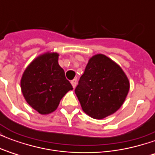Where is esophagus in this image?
<instances>
[{
  "label": "esophagus",
  "instance_id": "obj_1",
  "mask_svg": "<svg viewBox=\"0 0 155 155\" xmlns=\"http://www.w3.org/2000/svg\"><path fill=\"white\" fill-rule=\"evenodd\" d=\"M76 84H77V80H76V79H74V80H72V81H71V84H72L73 88H75Z\"/></svg>",
  "mask_w": 155,
  "mask_h": 155
}]
</instances>
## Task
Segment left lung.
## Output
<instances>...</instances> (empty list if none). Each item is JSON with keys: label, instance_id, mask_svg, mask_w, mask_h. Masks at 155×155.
<instances>
[{"label": "left lung", "instance_id": "8db88e82", "mask_svg": "<svg viewBox=\"0 0 155 155\" xmlns=\"http://www.w3.org/2000/svg\"><path fill=\"white\" fill-rule=\"evenodd\" d=\"M129 91L130 81L120 65L97 54L88 61L74 92L84 113L102 120L122 106Z\"/></svg>", "mask_w": 155, "mask_h": 155}]
</instances>
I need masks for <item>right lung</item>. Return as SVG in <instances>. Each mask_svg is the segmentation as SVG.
Listing matches in <instances>:
<instances>
[{
  "label": "right lung",
  "instance_id": "add662e5",
  "mask_svg": "<svg viewBox=\"0 0 155 155\" xmlns=\"http://www.w3.org/2000/svg\"><path fill=\"white\" fill-rule=\"evenodd\" d=\"M58 59L56 52L40 54L22 74L21 89L23 96L30 106L41 114L54 112L64 94L73 90Z\"/></svg>",
  "mask_w": 155,
  "mask_h": 155
}]
</instances>
